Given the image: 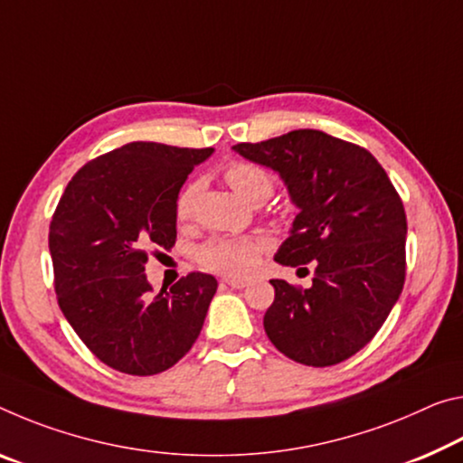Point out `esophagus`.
<instances>
[{"label":"esophagus","instance_id":"esophagus-1","mask_svg":"<svg viewBox=\"0 0 463 463\" xmlns=\"http://www.w3.org/2000/svg\"><path fill=\"white\" fill-rule=\"evenodd\" d=\"M222 284L231 286V288L241 290V288H245V286L249 284V280H247V278H224Z\"/></svg>","mask_w":463,"mask_h":463}]
</instances>
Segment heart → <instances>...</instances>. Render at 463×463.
<instances>
[{
    "label": "heart",
    "mask_w": 463,
    "mask_h": 463,
    "mask_svg": "<svg viewBox=\"0 0 463 463\" xmlns=\"http://www.w3.org/2000/svg\"><path fill=\"white\" fill-rule=\"evenodd\" d=\"M226 181L241 200L251 203L258 197L271 195L269 175L253 165H232L226 171ZM197 187L189 185L177 200V216L183 220L189 216L195 200ZM263 249V241L255 237H212L197 247V261L216 274L243 276L255 266Z\"/></svg>",
    "instance_id": "1"
}]
</instances>
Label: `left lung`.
<instances>
[{
  "label": "left lung",
  "mask_w": 463,
  "mask_h": 463,
  "mask_svg": "<svg viewBox=\"0 0 463 463\" xmlns=\"http://www.w3.org/2000/svg\"><path fill=\"white\" fill-rule=\"evenodd\" d=\"M232 150L280 175L298 208L274 260L315 268L305 290L269 280V342L307 366L346 361L373 340L402 295L408 226L398 192L371 152L319 129Z\"/></svg>",
  "instance_id": "obj_1"
}]
</instances>
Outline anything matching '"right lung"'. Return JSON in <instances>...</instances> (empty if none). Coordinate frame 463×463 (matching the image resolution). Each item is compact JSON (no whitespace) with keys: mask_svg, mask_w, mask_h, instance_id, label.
<instances>
[{"mask_svg":"<svg viewBox=\"0 0 463 463\" xmlns=\"http://www.w3.org/2000/svg\"><path fill=\"white\" fill-rule=\"evenodd\" d=\"M214 148L131 142L90 160L65 187L49 229L55 292L94 356L128 375L179 363L202 332L214 276L192 271L152 295L144 269L154 247L177 239V200Z\"/></svg>","mask_w":463,"mask_h":463,"instance_id":"right-lung-1","label":"right lung"}]
</instances>
